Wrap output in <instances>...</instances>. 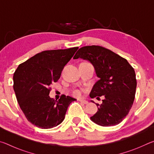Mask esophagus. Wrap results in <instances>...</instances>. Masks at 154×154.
Returning a JSON list of instances; mask_svg holds the SVG:
<instances>
[{"instance_id": "esophagus-1", "label": "esophagus", "mask_w": 154, "mask_h": 154, "mask_svg": "<svg viewBox=\"0 0 154 154\" xmlns=\"http://www.w3.org/2000/svg\"><path fill=\"white\" fill-rule=\"evenodd\" d=\"M78 101H79L81 103H83V104H88V101L85 100H83V99H78L77 100Z\"/></svg>"}]
</instances>
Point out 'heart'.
Segmentation results:
<instances>
[{
	"mask_svg": "<svg viewBox=\"0 0 154 154\" xmlns=\"http://www.w3.org/2000/svg\"><path fill=\"white\" fill-rule=\"evenodd\" d=\"M73 95L76 96H79L81 95V92L79 90H75L73 91Z\"/></svg>",
	"mask_w": 154,
	"mask_h": 154,
	"instance_id": "heart-1",
	"label": "heart"
}]
</instances>
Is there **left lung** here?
I'll return each mask as SVG.
<instances>
[{
  "label": "left lung",
  "mask_w": 154,
  "mask_h": 154,
  "mask_svg": "<svg viewBox=\"0 0 154 154\" xmlns=\"http://www.w3.org/2000/svg\"><path fill=\"white\" fill-rule=\"evenodd\" d=\"M79 58L89 60L100 78L94 85L90 98L105 96L101 105L96 104L98 111L90 119L102 126L119 124L134 103L137 88L134 69L126 59L99 45L81 48L73 57Z\"/></svg>",
  "instance_id": "1"
}]
</instances>
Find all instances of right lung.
<instances>
[{"label": "right lung", "instance_id": "obj_1", "mask_svg": "<svg viewBox=\"0 0 154 154\" xmlns=\"http://www.w3.org/2000/svg\"><path fill=\"white\" fill-rule=\"evenodd\" d=\"M78 47L41 51L20 64L14 74V89L26 118L41 128L56 127L64 120L70 104L76 99L62 94L49 97L50 85L60 79L64 67Z\"/></svg>", "mask_w": 154, "mask_h": 154}]
</instances>
